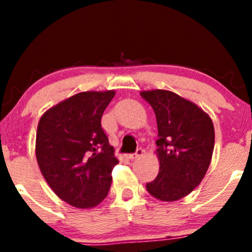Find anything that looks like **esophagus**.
<instances>
[{
    "mask_svg": "<svg viewBox=\"0 0 252 252\" xmlns=\"http://www.w3.org/2000/svg\"><path fill=\"white\" fill-rule=\"evenodd\" d=\"M142 155H144V150H142L141 147H140V149L136 150L135 154L129 155V158H130V159H136V158H139V157H141Z\"/></svg>",
    "mask_w": 252,
    "mask_h": 252,
    "instance_id": "1",
    "label": "esophagus"
}]
</instances>
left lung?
I'll return each mask as SVG.
<instances>
[{"instance_id": "left-lung-1", "label": "left lung", "mask_w": 252, "mask_h": 252, "mask_svg": "<svg viewBox=\"0 0 252 252\" xmlns=\"http://www.w3.org/2000/svg\"><path fill=\"white\" fill-rule=\"evenodd\" d=\"M140 95L154 108L158 129L159 172L146 189L161 201H177L201 183L210 167L215 147L212 119L172 91L156 89Z\"/></svg>"}]
</instances>
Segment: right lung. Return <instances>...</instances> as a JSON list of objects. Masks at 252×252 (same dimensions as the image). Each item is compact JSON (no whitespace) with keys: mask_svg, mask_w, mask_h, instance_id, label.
<instances>
[{"mask_svg":"<svg viewBox=\"0 0 252 252\" xmlns=\"http://www.w3.org/2000/svg\"><path fill=\"white\" fill-rule=\"evenodd\" d=\"M114 90L84 91L57 103L37 124V164L51 189L77 208H93L110 191L118 163L101 117Z\"/></svg>","mask_w":252,"mask_h":252,"instance_id":"add662e5","label":"right lung"}]
</instances>
